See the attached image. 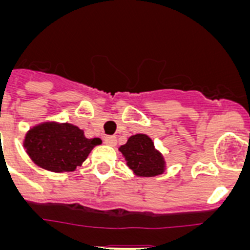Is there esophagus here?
Here are the masks:
<instances>
[{"mask_svg": "<svg viewBox=\"0 0 250 250\" xmlns=\"http://www.w3.org/2000/svg\"><path fill=\"white\" fill-rule=\"evenodd\" d=\"M104 141H105V144L109 145V146H115V145H116V136H106V138L104 139Z\"/></svg>", "mask_w": 250, "mask_h": 250, "instance_id": "1", "label": "esophagus"}]
</instances>
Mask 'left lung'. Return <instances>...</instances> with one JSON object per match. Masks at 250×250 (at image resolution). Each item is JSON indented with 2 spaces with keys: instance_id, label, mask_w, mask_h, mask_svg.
<instances>
[{
  "instance_id": "1",
  "label": "left lung",
  "mask_w": 250,
  "mask_h": 250,
  "mask_svg": "<svg viewBox=\"0 0 250 250\" xmlns=\"http://www.w3.org/2000/svg\"><path fill=\"white\" fill-rule=\"evenodd\" d=\"M119 151L136 176L151 178L165 171L164 156L155 149L154 141L145 134L130 136L126 144L119 147Z\"/></svg>"
}]
</instances>
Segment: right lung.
Returning <instances> with one entry per match:
<instances>
[{"mask_svg":"<svg viewBox=\"0 0 250 250\" xmlns=\"http://www.w3.org/2000/svg\"><path fill=\"white\" fill-rule=\"evenodd\" d=\"M99 138L87 139L83 131L68 123L46 121L26 132L23 147L37 167L54 171H74L90 151L100 145Z\"/></svg>","mask_w":250,"mask_h":250,"instance_id":"1","label":"right lung"}]
</instances>
